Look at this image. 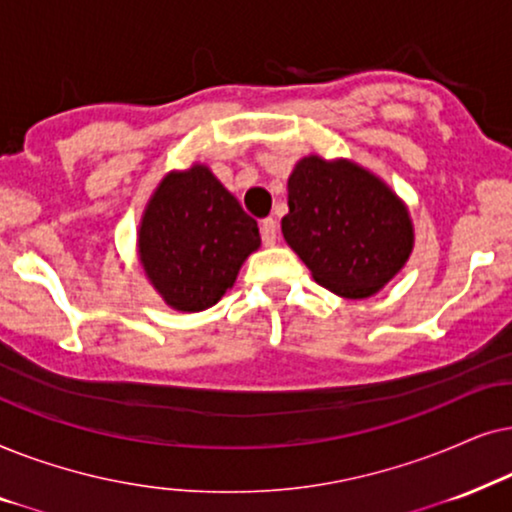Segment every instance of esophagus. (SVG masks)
Segmentation results:
<instances>
[{
  "label": "esophagus",
  "mask_w": 512,
  "mask_h": 512,
  "mask_svg": "<svg viewBox=\"0 0 512 512\" xmlns=\"http://www.w3.org/2000/svg\"><path fill=\"white\" fill-rule=\"evenodd\" d=\"M260 234H262V241L267 245H274L276 238H278V224L274 217H267V220L260 222Z\"/></svg>",
  "instance_id": "obj_1"
}]
</instances>
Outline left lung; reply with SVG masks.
Masks as SVG:
<instances>
[{"label":"left lung","instance_id":"left-lung-1","mask_svg":"<svg viewBox=\"0 0 512 512\" xmlns=\"http://www.w3.org/2000/svg\"><path fill=\"white\" fill-rule=\"evenodd\" d=\"M285 243L313 281L344 299H367L393 281L414 250L407 203L351 159H299L288 177Z\"/></svg>","mask_w":512,"mask_h":512}]
</instances>
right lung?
<instances>
[{
	"label": "right lung",
	"mask_w": 512,
	"mask_h": 512,
	"mask_svg": "<svg viewBox=\"0 0 512 512\" xmlns=\"http://www.w3.org/2000/svg\"><path fill=\"white\" fill-rule=\"evenodd\" d=\"M260 245L257 222L206 163L163 175L142 210L135 241L149 285L182 313L220 302Z\"/></svg>",
	"instance_id": "obj_1"
}]
</instances>
